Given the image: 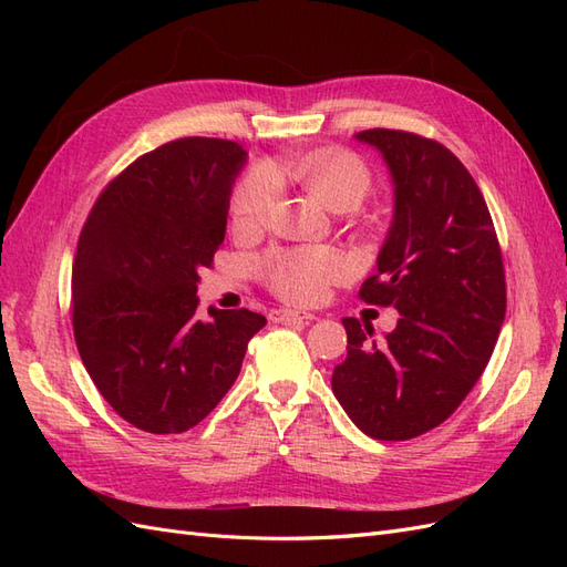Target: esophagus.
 <instances>
[{
    "mask_svg": "<svg viewBox=\"0 0 567 567\" xmlns=\"http://www.w3.org/2000/svg\"><path fill=\"white\" fill-rule=\"evenodd\" d=\"M269 319H271V321H312V319H317V317H315V315H310V312L274 310V312H269Z\"/></svg>",
    "mask_w": 567,
    "mask_h": 567,
    "instance_id": "34e87169",
    "label": "esophagus"
}]
</instances>
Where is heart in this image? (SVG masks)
Masks as SVG:
<instances>
[{"instance_id":"1","label":"heart","mask_w":567,"mask_h":567,"mask_svg":"<svg viewBox=\"0 0 567 567\" xmlns=\"http://www.w3.org/2000/svg\"><path fill=\"white\" fill-rule=\"evenodd\" d=\"M310 192L331 210L348 213L362 205L373 192L369 165L348 148H315L290 165ZM279 182L269 165H255L236 182L229 198V217L236 231L262 225L277 200ZM260 274L274 296L288 302H319L331 284L350 274V260L338 248H286L274 250L260 262Z\"/></svg>"}]
</instances>
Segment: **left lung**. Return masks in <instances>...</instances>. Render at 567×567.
<instances>
[{
    "label": "left lung",
    "instance_id": "left-lung-1",
    "mask_svg": "<svg viewBox=\"0 0 567 567\" xmlns=\"http://www.w3.org/2000/svg\"><path fill=\"white\" fill-rule=\"evenodd\" d=\"M383 153L394 219L359 298L398 307V329L346 317L348 357L333 394L373 440H411L447 421L483 375L506 315L499 238L475 179L454 153L404 130L357 134Z\"/></svg>",
    "mask_w": 567,
    "mask_h": 567
}]
</instances>
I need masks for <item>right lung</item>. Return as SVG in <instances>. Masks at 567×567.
Here are the masks:
<instances>
[{"mask_svg":"<svg viewBox=\"0 0 567 567\" xmlns=\"http://www.w3.org/2000/svg\"><path fill=\"white\" fill-rule=\"evenodd\" d=\"M236 142L184 136L113 177L84 221L73 262V333L104 400L134 427L184 433L225 398L267 319L210 310L198 271L225 241Z\"/></svg>","mask_w":567,"mask_h":567,"instance_id":"add662e5","label":"right lung"}]
</instances>
